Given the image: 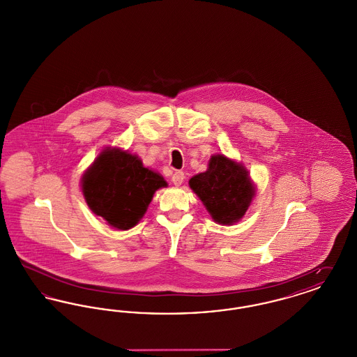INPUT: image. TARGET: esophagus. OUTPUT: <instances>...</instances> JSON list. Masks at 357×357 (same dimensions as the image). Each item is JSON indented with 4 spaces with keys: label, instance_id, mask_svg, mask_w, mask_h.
I'll list each match as a JSON object with an SVG mask.
<instances>
[{
    "label": "esophagus",
    "instance_id": "esophagus-1",
    "mask_svg": "<svg viewBox=\"0 0 357 357\" xmlns=\"http://www.w3.org/2000/svg\"><path fill=\"white\" fill-rule=\"evenodd\" d=\"M185 179V174L182 171H175L171 176V182L175 185V186H181L182 182Z\"/></svg>",
    "mask_w": 357,
    "mask_h": 357
}]
</instances>
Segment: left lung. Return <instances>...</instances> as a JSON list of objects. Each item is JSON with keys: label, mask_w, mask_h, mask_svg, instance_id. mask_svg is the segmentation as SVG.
Listing matches in <instances>:
<instances>
[{"label": "left lung", "mask_w": 357, "mask_h": 357, "mask_svg": "<svg viewBox=\"0 0 357 357\" xmlns=\"http://www.w3.org/2000/svg\"><path fill=\"white\" fill-rule=\"evenodd\" d=\"M188 185L204 202L214 222L233 225L239 221L255 195V183L242 163L225 155H213L204 172L194 175Z\"/></svg>", "instance_id": "1"}]
</instances>
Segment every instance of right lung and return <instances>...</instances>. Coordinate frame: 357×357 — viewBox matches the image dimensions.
<instances>
[{"label":"right lung","instance_id":"right-lung-1","mask_svg":"<svg viewBox=\"0 0 357 357\" xmlns=\"http://www.w3.org/2000/svg\"><path fill=\"white\" fill-rule=\"evenodd\" d=\"M163 176L143 166L132 153L107 147L85 171L82 191L88 207L118 230H128L147 211Z\"/></svg>","mask_w":357,"mask_h":357}]
</instances>
